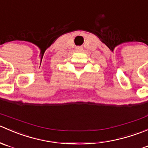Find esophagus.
I'll return each instance as SVG.
<instances>
[{"label":"esophagus","mask_w":148,"mask_h":148,"mask_svg":"<svg viewBox=\"0 0 148 148\" xmlns=\"http://www.w3.org/2000/svg\"><path fill=\"white\" fill-rule=\"evenodd\" d=\"M77 49H78V50H79V49H82V46H77V48H76Z\"/></svg>","instance_id":"34e87169"}]
</instances>
